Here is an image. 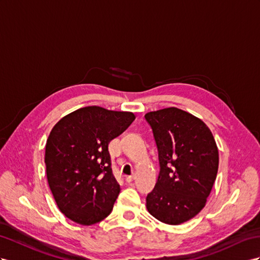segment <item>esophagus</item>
<instances>
[{
    "label": "esophagus",
    "mask_w": 260,
    "mask_h": 260,
    "mask_svg": "<svg viewBox=\"0 0 260 260\" xmlns=\"http://www.w3.org/2000/svg\"><path fill=\"white\" fill-rule=\"evenodd\" d=\"M134 178H135V177H134V175H132V176H127V177L125 178V180L127 181V182H132L133 180H134Z\"/></svg>",
    "instance_id": "1"
}]
</instances>
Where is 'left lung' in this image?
<instances>
[{
	"label": "left lung",
	"mask_w": 260,
	"mask_h": 260,
	"mask_svg": "<svg viewBox=\"0 0 260 260\" xmlns=\"http://www.w3.org/2000/svg\"><path fill=\"white\" fill-rule=\"evenodd\" d=\"M145 118L160 165L146 208L158 221L179 225L198 215L211 193L218 169L215 139L202 119L180 109L148 112Z\"/></svg>",
	"instance_id": "1"
}]
</instances>
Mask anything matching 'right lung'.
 Returning a JSON list of instances; mask_svg holds the SVG:
<instances>
[{
	"label": "right lung",
	"mask_w": 260,
	"mask_h": 260,
	"mask_svg": "<svg viewBox=\"0 0 260 260\" xmlns=\"http://www.w3.org/2000/svg\"><path fill=\"white\" fill-rule=\"evenodd\" d=\"M135 119L134 113L85 106L63 116L46 143V175L58 209L81 225L101 222L119 194L109 144Z\"/></svg>",
	"instance_id": "add662e5"
}]
</instances>
